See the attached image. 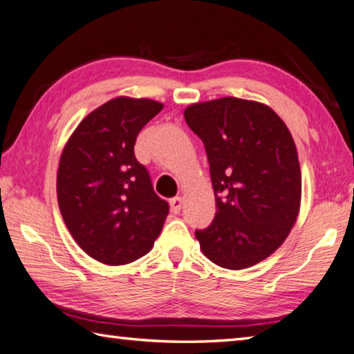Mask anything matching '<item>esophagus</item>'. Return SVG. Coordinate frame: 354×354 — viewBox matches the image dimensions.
<instances>
[{"instance_id": "esophagus-1", "label": "esophagus", "mask_w": 354, "mask_h": 354, "mask_svg": "<svg viewBox=\"0 0 354 354\" xmlns=\"http://www.w3.org/2000/svg\"><path fill=\"white\" fill-rule=\"evenodd\" d=\"M170 207H171V212L178 214L179 211H181L183 207V198L181 196H175V198L170 200Z\"/></svg>"}]
</instances>
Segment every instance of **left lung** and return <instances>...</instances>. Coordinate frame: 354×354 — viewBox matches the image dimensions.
I'll return each mask as SVG.
<instances>
[{
  "instance_id": "obj_1",
  "label": "left lung",
  "mask_w": 354,
  "mask_h": 354,
  "mask_svg": "<svg viewBox=\"0 0 354 354\" xmlns=\"http://www.w3.org/2000/svg\"><path fill=\"white\" fill-rule=\"evenodd\" d=\"M184 118L205 143L217 206L195 231L203 253L230 270L254 266L297 221L301 171L290 131L268 106L232 97L192 104Z\"/></svg>"
}]
</instances>
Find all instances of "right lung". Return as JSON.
<instances>
[{
	"label": "right lung",
	"instance_id": "add662e5",
	"mask_svg": "<svg viewBox=\"0 0 354 354\" xmlns=\"http://www.w3.org/2000/svg\"><path fill=\"white\" fill-rule=\"evenodd\" d=\"M162 111L153 100L120 97L77 124L57 170V203L70 234L107 266L145 256L160 234L169 203L136 159L140 129Z\"/></svg>",
	"mask_w": 354,
	"mask_h": 354
}]
</instances>
